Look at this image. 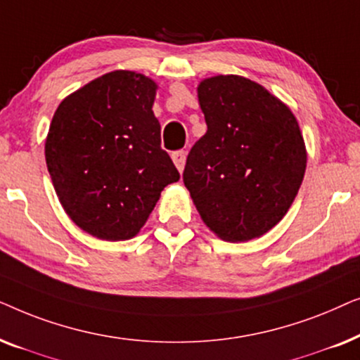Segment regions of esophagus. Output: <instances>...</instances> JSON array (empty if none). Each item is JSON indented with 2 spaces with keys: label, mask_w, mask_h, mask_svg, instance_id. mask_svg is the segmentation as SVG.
I'll return each instance as SVG.
<instances>
[{
  "label": "esophagus",
  "mask_w": 360,
  "mask_h": 360,
  "mask_svg": "<svg viewBox=\"0 0 360 360\" xmlns=\"http://www.w3.org/2000/svg\"><path fill=\"white\" fill-rule=\"evenodd\" d=\"M172 159H174V164L176 165V169L180 172H184L185 169V160H186V152L185 150H176L172 154Z\"/></svg>",
  "instance_id": "obj_1"
}]
</instances>
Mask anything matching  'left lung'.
Masks as SVG:
<instances>
[{
    "label": "left lung",
    "instance_id": "8db88e82",
    "mask_svg": "<svg viewBox=\"0 0 360 360\" xmlns=\"http://www.w3.org/2000/svg\"><path fill=\"white\" fill-rule=\"evenodd\" d=\"M198 101L208 131L186 157L184 184L218 238H260L287 214L303 181L307 149L297 117L239 75L206 78Z\"/></svg>",
    "mask_w": 360,
    "mask_h": 360
}]
</instances>
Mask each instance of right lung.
<instances>
[{
    "instance_id": "obj_1",
    "label": "right lung",
    "mask_w": 360,
    "mask_h": 360,
    "mask_svg": "<svg viewBox=\"0 0 360 360\" xmlns=\"http://www.w3.org/2000/svg\"><path fill=\"white\" fill-rule=\"evenodd\" d=\"M149 77L115 70L67 96L52 117L46 162L70 219L103 240L139 233L180 174L160 147Z\"/></svg>"
}]
</instances>
